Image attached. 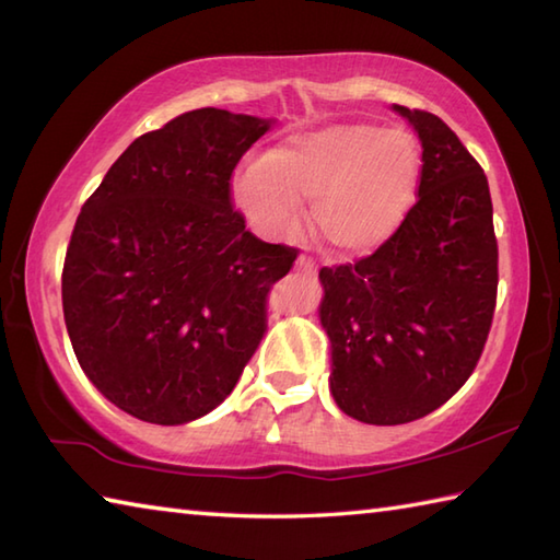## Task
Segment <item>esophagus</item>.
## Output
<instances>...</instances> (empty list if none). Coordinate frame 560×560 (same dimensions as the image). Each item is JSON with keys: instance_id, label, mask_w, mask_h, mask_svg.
Masks as SVG:
<instances>
[{"instance_id": "esophagus-1", "label": "esophagus", "mask_w": 560, "mask_h": 560, "mask_svg": "<svg viewBox=\"0 0 560 560\" xmlns=\"http://www.w3.org/2000/svg\"><path fill=\"white\" fill-rule=\"evenodd\" d=\"M295 269L299 271H303V273H315L317 271V265H315V259L313 257H299L295 259Z\"/></svg>"}]
</instances>
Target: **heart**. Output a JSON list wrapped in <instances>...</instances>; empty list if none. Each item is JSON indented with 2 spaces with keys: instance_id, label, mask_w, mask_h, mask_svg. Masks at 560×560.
<instances>
[{
  "instance_id": "obj_1",
  "label": "heart",
  "mask_w": 560,
  "mask_h": 560,
  "mask_svg": "<svg viewBox=\"0 0 560 560\" xmlns=\"http://www.w3.org/2000/svg\"><path fill=\"white\" fill-rule=\"evenodd\" d=\"M421 149L404 129L331 125L291 137L233 177L237 209L269 237L299 229L303 199L317 201L323 241L361 257L395 235L419 195Z\"/></svg>"
}]
</instances>
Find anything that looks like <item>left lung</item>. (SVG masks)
I'll list each match as a JSON object with an SVG mask.
<instances>
[{"mask_svg":"<svg viewBox=\"0 0 560 560\" xmlns=\"http://www.w3.org/2000/svg\"><path fill=\"white\" fill-rule=\"evenodd\" d=\"M421 139L419 201L389 241L319 269L329 392L355 421L423 419L477 368L495 311L498 243L483 168L425 110L395 105Z\"/></svg>","mask_w":560,"mask_h":560,"instance_id":"1","label":"left lung"}]
</instances>
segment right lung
Returning <instances> with one entry per match:
<instances>
[{
    "label": "right lung",
    "mask_w": 560,
    "mask_h": 560,
    "mask_svg": "<svg viewBox=\"0 0 560 560\" xmlns=\"http://www.w3.org/2000/svg\"><path fill=\"white\" fill-rule=\"evenodd\" d=\"M271 120L199 108L141 135L81 207L62 269L81 371L141 421L217 409L267 331L299 249L245 231L231 175Z\"/></svg>",
    "instance_id": "1"
}]
</instances>
